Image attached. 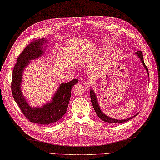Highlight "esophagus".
<instances>
[{
  "instance_id": "34e87169",
  "label": "esophagus",
  "mask_w": 160,
  "mask_h": 160,
  "mask_svg": "<svg viewBox=\"0 0 160 160\" xmlns=\"http://www.w3.org/2000/svg\"><path fill=\"white\" fill-rule=\"evenodd\" d=\"M84 85H85V87H87V88H89V86L91 85V83L89 81H85V83H84Z\"/></svg>"
}]
</instances>
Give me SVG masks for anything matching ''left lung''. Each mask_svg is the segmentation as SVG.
Instances as JSON below:
<instances>
[{"instance_id":"obj_1","label":"left lung","mask_w":160,"mask_h":160,"mask_svg":"<svg viewBox=\"0 0 160 160\" xmlns=\"http://www.w3.org/2000/svg\"><path fill=\"white\" fill-rule=\"evenodd\" d=\"M135 54L137 55V57H138V58H139L141 61L142 62V64H143V67H145V70L147 71V72H148V77L149 79V72H148V67H146V65L145 64V62H144V60H143V54H142V52L141 51H137L136 52H135ZM90 97H91V100H92V106L93 107V108L95 110V111H96V114L98 116V117L100 118L101 120H102L104 122H110V123H120V122H125L126 121H128V120H131V118H132L133 117H135V116H136L138 114H139V112L137 114H135V116H132V117H130L128 118H127V119H123V120H118V119H115V118H111L110 117V116H107L106 114H105L104 113H103L100 106H99V103H98V100H97V97H96V93H95V92L92 89H91L90 91Z\"/></svg>"}]
</instances>
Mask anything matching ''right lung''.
Masks as SVG:
<instances>
[{"label":"right lung","instance_id":"right-lung-1","mask_svg":"<svg viewBox=\"0 0 160 160\" xmlns=\"http://www.w3.org/2000/svg\"><path fill=\"white\" fill-rule=\"evenodd\" d=\"M47 42L46 38L33 40L26 46L17 59L11 82L12 96L24 116L30 122L44 125L57 122L66 113L72 86L78 83V79H74L67 83H60L51 101L40 107L29 106L21 90L23 73L31 60L40 58L45 52L46 50L43 47Z\"/></svg>","mask_w":160,"mask_h":160}]
</instances>
